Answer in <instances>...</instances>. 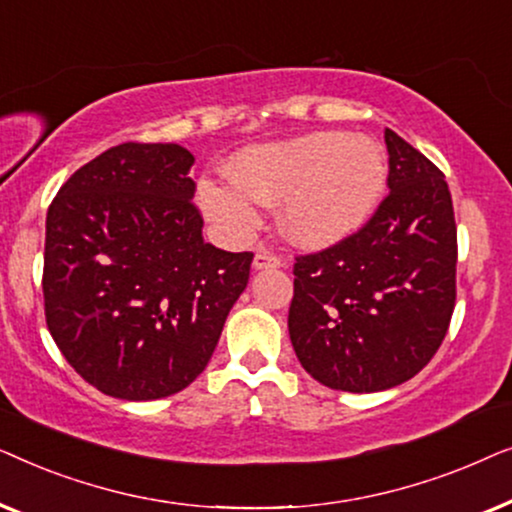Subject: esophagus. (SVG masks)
<instances>
[{"label":"esophagus","mask_w":512,"mask_h":512,"mask_svg":"<svg viewBox=\"0 0 512 512\" xmlns=\"http://www.w3.org/2000/svg\"><path fill=\"white\" fill-rule=\"evenodd\" d=\"M279 265H282V261H279L275 254H270V251H256L251 268H254V270H268V268H279Z\"/></svg>","instance_id":"1"}]
</instances>
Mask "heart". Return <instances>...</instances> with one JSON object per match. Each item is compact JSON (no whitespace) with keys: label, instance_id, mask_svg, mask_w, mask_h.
Masks as SVG:
<instances>
[{"label":"heart","instance_id":"b5f03b06","mask_svg":"<svg viewBox=\"0 0 512 512\" xmlns=\"http://www.w3.org/2000/svg\"><path fill=\"white\" fill-rule=\"evenodd\" d=\"M230 181L202 179L198 202L223 233L244 240L261 223L258 205H279L291 244L324 249L366 226L387 186L382 146L366 135L307 132L237 153Z\"/></svg>","mask_w":512,"mask_h":512}]
</instances>
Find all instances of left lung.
<instances>
[{
	"mask_svg": "<svg viewBox=\"0 0 512 512\" xmlns=\"http://www.w3.org/2000/svg\"><path fill=\"white\" fill-rule=\"evenodd\" d=\"M389 195L366 226L293 265L289 335L314 380L373 394L438 352L457 298V226L443 172L394 130Z\"/></svg>",
	"mask_w": 512,
	"mask_h": 512,
	"instance_id": "8db88e82",
	"label": "left lung"
}]
</instances>
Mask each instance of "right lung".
<instances>
[{
	"label": "right lung",
	"instance_id": "add662e5",
	"mask_svg": "<svg viewBox=\"0 0 512 512\" xmlns=\"http://www.w3.org/2000/svg\"><path fill=\"white\" fill-rule=\"evenodd\" d=\"M179 144H121L69 177L46 214L44 305L55 345L102 394L153 401L212 359L254 254L202 237Z\"/></svg>",
	"mask_w": 512,
	"mask_h": 512
}]
</instances>
